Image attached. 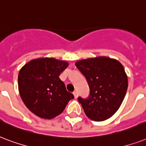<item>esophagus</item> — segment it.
<instances>
[{"label":"esophagus","instance_id":"34e87169","mask_svg":"<svg viewBox=\"0 0 146 146\" xmlns=\"http://www.w3.org/2000/svg\"><path fill=\"white\" fill-rule=\"evenodd\" d=\"M73 95H74V98H78V92H77L76 90H75V91L73 92Z\"/></svg>","mask_w":146,"mask_h":146}]
</instances>
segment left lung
I'll list each match as a JSON object with an SVG mask.
<instances>
[{"mask_svg": "<svg viewBox=\"0 0 146 146\" xmlns=\"http://www.w3.org/2000/svg\"><path fill=\"white\" fill-rule=\"evenodd\" d=\"M75 65L90 87L89 98H78L86 115L95 121L108 119L118 110L128 89L124 66L107 56L81 59Z\"/></svg>", "mask_w": 146, "mask_h": 146, "instance_id": "8db88e82", "label": "left lung"}]
</instances>
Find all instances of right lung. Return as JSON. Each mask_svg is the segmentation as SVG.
Here are the masks:
<instances>
[{"label":"right lung","instance_id":"add662e5","mask_svg":"<svg viewBox=\"0 0 146 146\" xmlns=\"http://www.w3.org/2000/svg\"><path fill=\"white\" fill-rule=\"evenodd\" d=\"M69 63L54 58H38L24 65L18 73V90L29 111L44 119H52L63 111L74 98L59 75Z\"/></svg>","mask_w":146,"mask_h":146}]
</instances>
